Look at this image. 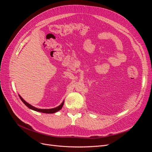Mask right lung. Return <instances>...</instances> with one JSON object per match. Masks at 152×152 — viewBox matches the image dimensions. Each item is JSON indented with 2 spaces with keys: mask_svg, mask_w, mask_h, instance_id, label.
Segmentation results:
<instances>
[{
  "mask_svg": "<svg viewBox=\"0 0 152 152\" xmlns=\"http://www.w3.org/2000/svg\"><path fill=\"white\" fill-rule=\"evenodd\" d=\"M19 96H20L21 100L23 102V103L27 107L29 108L31 110H34V111L42 112V113H54L55 112H57L58 111H59V110H60L62 108L64 104V101H63V102L61 103V104L60 105H59L58 107H57L56 108H50V109H40V108H37L34 107V106H32L30 104H29L28 103H27L26 102H25V101L22 98V97L20 95H19Z\"/></svg>",
  "mask_w": 152,
  "mask_h": 152,
  "instance_id": "1",
  "label": "right lung"
}]
</instances>
